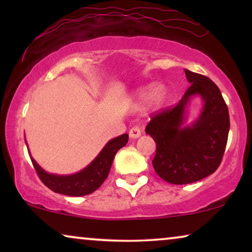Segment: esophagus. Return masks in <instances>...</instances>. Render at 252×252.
<instances>
[{
	"mask_svg": "<svg viewBox=\"0 0 252 252\" xmlns=\"http://www.w3.org/2000/svg\"><path fill=\"white\" fill-rule=\"evenodd\" d=\"M141 136V128L139 126H134L129 129V137L130 139H137Z\"/></svg>",
	"mask_w": 252,
	"mask_h": 252,
	"instance_id": "obj_1",
	"label": "esophagus"
}]
</instances>
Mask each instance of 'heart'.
Segmentation results:
<instances>
[{
    "label": "heart",
    "mask_w": 252,
    "mask_h": 252,
    "mask_svg": "<svg viewBox=\"0 0 252 252\" xmlns=\"http://www.w3.org/2000/svg\"><path fill=\"white\" fill-rule=\"evenodd\" d=\"M139 96L142 101L147 98H150V102L153 103L154 105L159 106L163 104L165 99L167 97V89L165 88L163 85H157L153 88V91H151L150 87L142 89V91L140 92Z\"/></svg>",
    "instance_id": "obj_1"
}]
</instances>
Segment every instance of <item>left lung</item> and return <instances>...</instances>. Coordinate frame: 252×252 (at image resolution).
I'll list each match as a JSON object with an SVG mask.
<instances>
[{
  "label": "left lung",
  "instance_id": "left-lung-1",
  "mask_svg": "<svg viewBox=\"0 0 252 252\" xmlns=\"http://www.w3.org/2000/svg\"><path fill=\"white\" fill-rule=\"evenodd\" d=\"M190 87L173 108L151 117L146 133L156 142L153 165L163 180L186 185L212 174L221 163L229 132V113L220 89L205 75L185 70ZM199 94L205 105L196 122L184 126L185 108Z\"/></svg>",
  "mask_w": 252,
  "mask_h": 252
}]
</instances>
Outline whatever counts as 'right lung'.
Here are the masks:
<instances>
[{"label": "right lung", "mask_w": 252, "mask_h": 252, "mask_svg": "<svg viewBox=\"0 0 252 252\" xmlns=\"http://www.w3.org/2000/svg\"><path fill=\"white\" fill-rule=\"evenodd\" d=\"M127 142H128L127 134H123L110 140L101 153L97 155V157L87 167L71 175L48 173L39 166V164L33 159L32 156L30 157L40 180L51 190L67 196H85L92 194L93 191L101 187V185L108 178L117 151L120 148L125 147Z\"/></svg>", "instance_id": "add662e5"}]
</instances>
